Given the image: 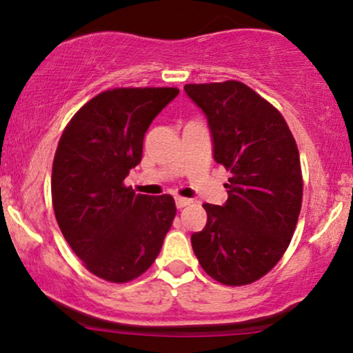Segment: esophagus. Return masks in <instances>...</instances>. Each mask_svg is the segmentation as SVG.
Masks as SVG:
<instances>
[{
	"instance_id": "esophagus-1",
	"label": "esophagus",
	"mask_w": 353,
	"mask_h": 353,
	"mask_svg": "<svg viewBox=\"0 0 353 353\" xmlns=\"http://www.w3.org/2000/svg\"><path fill=\"white\" fill-rule=\"evenodd\" d=\"M190 202H191V201L186 199V197H180V196L175 197V204H176L178 209H183V207L190 205Z\"/></svg>"
}]
</instances>
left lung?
Segmentation results:
<instances>
[{"label": "left lung", "mask_w": 353, "mask_h": 353, "mask_svg": "<svg viewBox=\"0 0 353 353\" xmlns=\"http://www.w3.org/2000/svg\"><path fill=\"white\" fill-rule=\"evenodd\" d=\"M185 93L205 115L215 162L231 172L225 204H204L192 250L209 276L244 286L291 243L303 188L297 144L283 115L241 81L185 85Z\"/></svg>", "instance_id": "1"}]
</instances>
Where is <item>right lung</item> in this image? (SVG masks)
<instances>
[{
    "label": "right lung",
    "mask_w": 353,
    "mask_h": 353,
    "mask_svg": "<svg viewBox=\"0 0 353 353\" xmlns=\"http://www.w3.org/2000/svg\"><path fill=\"white\" fill-rule=\"evenodd\" d=\"M176 88H115L88 101L67 125L52 162L57 225L77 257L112 283L138 278L154 263L175 219L172 196L134 194L123 186L141 162L149 125Z\"/></svg>",
    "instance_id": "obj_1"
}]
</instances>
